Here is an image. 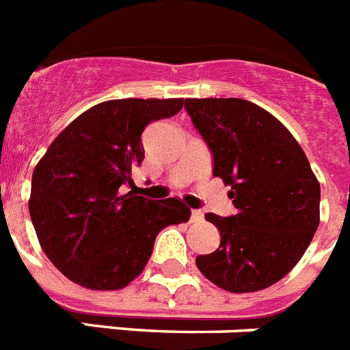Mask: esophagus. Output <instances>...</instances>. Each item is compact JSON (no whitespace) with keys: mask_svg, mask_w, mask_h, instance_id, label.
<instances>
[{"mask_svg":"<svg viewBox=\"0 0 350 350\" xmlns=\"http://www.w3.org/2000/svg\"><path fill=\"white\" fill-rule=\"evenodd\" d=\"M202 211L201 210H192V220H201Z\"/></svg>","mask_w":350,"mask_h":350,"instance_id":"34e87169","label":"esophagus"}]
</instances>
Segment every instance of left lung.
<instances>
[{"label": "left lung", "instance_id": "obj_1", "mask_svg": "<svg viewBox=\"0 0 350 350\" xmlns=\"http://www.w3.org/2000/svg\"><path fill=\"white\" fill-rule=\"evenodd\" d=\"M213 154V176L230 185L231 217L206 213L220 245L196 258L201 274L233 293L263 290L297 265L320 220V185L280 120L245 99H187Z\"/></svg>", "mask_w": 350, "mask_h": 350}]
</instances>
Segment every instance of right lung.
Returning a JSON list of instances; mask_svg holds the SVG:
<instances>
[{
	"mask_svg": "<svg viewBox=\"0 0 350 350\" xmlns=\"http://www.w3.org/2000/svg\"><path fill=\"white\" fill-rule=\"evenodd\" d=\"M183 99H111L76 117L31 176L30 217L62 274L90 290H119L148 265L157 234L190 219L180 199L135 196L142 131L176 116ZM132 190L125 192V185Z\"/></svg>",
	"mask_w": 350,
	"mask_h": 350,
	"instance_id": "add662e5",
	"label": "right lung"
}]
</instances>
